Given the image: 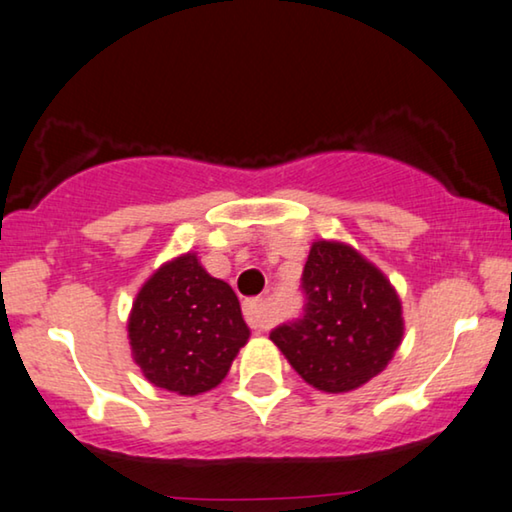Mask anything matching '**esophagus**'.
<instances>
[{
    "mask_svg": "<svg viewBox=\"0 0 512 512\" xmlns=\"http://www.w3.org/2000/svg\"><path fill=\"white\" fill-rule=\"evenodd\" d=\"M243 318L255 331H264L271 327V315L269 306H266L264 299H250L243 304Z\"/></svg>",
    "mask_w": 512,
    "mask_h": 512,
    "instance_id": "1",
    "label": "esophagus"
}]
</instances>
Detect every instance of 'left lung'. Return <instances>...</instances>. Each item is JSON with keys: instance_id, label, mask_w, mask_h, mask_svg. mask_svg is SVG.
I'll list each match as a JSON object with an SVG mask.
<instances>
[{"instance_id": "8db88e82", "label": "left lung", "mask_w": 512, "mask_h": 512, "mask_svg": "<svg viewBox=\"0 0 512 512\" xmlns=\"http://www.w3.org/2000/svg\"><path fill=\"white\" fill-rule=\"evenodd\" d=\"M301 290L304 315L271 331L292 369L329 394L376 378L403 338L401 301L385 273L345 243L315 241Z\"/></svg>"}]
</instances>
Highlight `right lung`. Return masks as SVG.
<instances>
[{
	"mask_svg": "<svg viewBox=\"0 0 512 512\" xmlns=\"http://www.w3.org/2000/svg\"><path fill=\"white\" fill-rule=\"evenodd\" d=\"M132 357L162 390L194 397L218 387L250 329L239 299L194 253L162 264L136 294L127 320Z\"/></svg>",
	"mask_w": 512,
	"mask_h": 512,
	"instance_id": "add662e5",
	"label": "right lung"
}]
</instances>
